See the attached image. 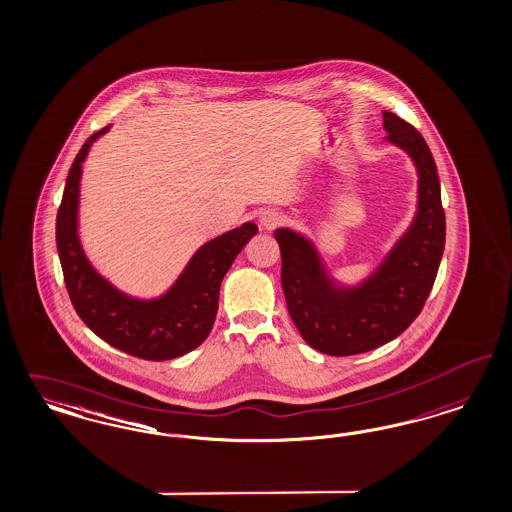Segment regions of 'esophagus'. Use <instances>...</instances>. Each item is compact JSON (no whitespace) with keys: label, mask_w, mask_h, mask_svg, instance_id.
Returning a JSON list of instances; mask_svg holds the SVG:
<instances>
[{"label":"esophagus","mask_w":512,"mask_h":512,"mask_svg":"<svg viewBox=\"0 0 512 512\" xmlns=\"http://www.w3.org/2000/svg\"><path fill=\"white\" fill-rule=\"evenodd\" d=\"M282 223L283 215L280 212H276V210H265V212L261 213V225H263L265 229H276V227H280Z\"/></svg>","instance_id":"34e87169"}]
</instances>
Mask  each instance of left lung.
Here are the masks:
<instances>
[{
	"label": "left lung",
	"mask_w": 512,
	"mask_h": 512,
	"mask_svg": "<svg viewBox=\"0 0 512 512\" xmlns=\"http://www.w3.org/2000/svg\"><path fill=\"white\" fill-rule=\"evenodd\" d=\"M386 140L418 168V212L384 263L359 287H336L318 251L299 232H274L282 251V287L300 336L327 355H357L397 338L418 318L441 265L446 217L437 164L422 134L384 111Z\"/></svg>",
	"instance_id": "1"
}]
</instances>
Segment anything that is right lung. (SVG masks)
Listing matches in <instances>:
<instances>
[{
	"label": "right lung",
	"mask_w": 512,
	"mask_h": 512,
	"mask_svg": "<svg viewBox=\"0 0 512 512\" xmlns=\"http://www.w3.org/2000/svg\"><path fill=\"white\" fill-rule=\"evenodd\" d=\"M107 130L109 126L85 141L66 179L56 215V247L64 282L79 318L107 344L147 361L174 359L198 348L210 335L221 282L236 255L257 234V225L244 223L200 247L160 299L124 295L92 268L77 236L81 166L92 141Z\"/></svg>",
	"instance_id": "1"
}]
</instances>
